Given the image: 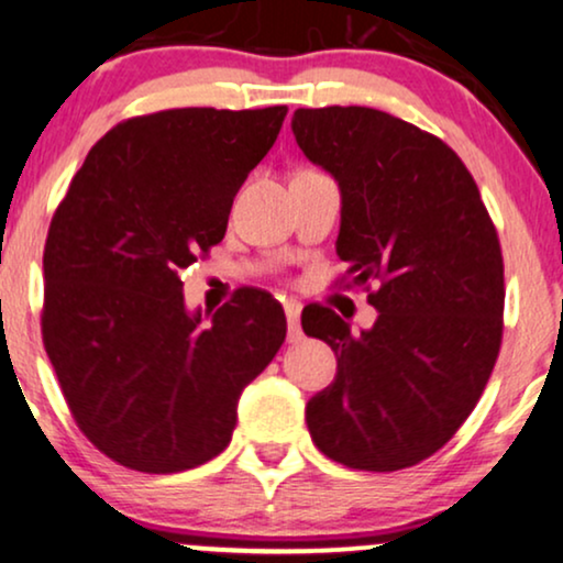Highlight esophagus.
<instances>
[{
    "label": "esophagus",
    "instance_id": "esophagus-1",
    "mask_svg": "<svg viewBox=\"0 0 563 563\" xmlns=\"http://www.w3.org/2000/svg\"><path fill=\"white\" fill-rule=\"evenodd\" d=\"M283 309H286L288 319V340L290 343H298V340H301V301L288 298V301L283 303Z\"/></svg>",
    "mask_w": 563,
    "mask_h": 563
}]
</instances>
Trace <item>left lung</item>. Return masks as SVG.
<instances>
[{"label": "left lung", "instance_id": "left-lung-1", "mask_svg": "<svg viewBox=\"0 0 563 563\" xmlns=\"http://www.w3.org/2000/svg\"><path fill=\"white\" fill-rule=\"evenodd\" d=\"M290 126L340 184L343 280L379 311L361 334L327 306L303 311V332L338 355L334 382L306 405L309 433L353 471L412 467L467 421L499 358V233L437 134L366 106L296 109Z\"/></svg>", "mask_w": 563, "mask_h": 563}]
</instances>
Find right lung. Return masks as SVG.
<instances>
[{
	"label": "right lung",
	"instance_id": "1",
	"mask_svg": "<svg viewBox=\"0 0 563 563\" xmlns=\"http://www.w3.org/2000/svg\"><path fill=\"white\" fill-rule=\"evenodd\" d=\"M288 106L168 109L90 147L44 246L41 332L75 423L119 465L179 473L229 446L244 387L286 340L273 296L239 288L202 322L179 273L220 244Z\"/></svg>",
	"mask_w": 563,
	"mask_h": 563
}]
</instances>
